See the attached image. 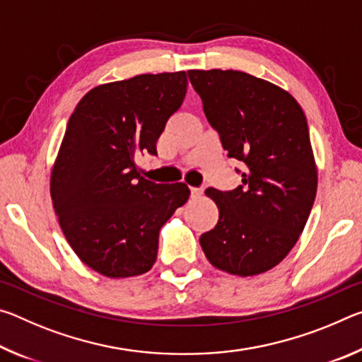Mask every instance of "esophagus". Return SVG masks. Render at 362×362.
I'll return each instance as SVG.
<instances>
[{
  "label": "esophagus",
  "mask_w": 362,
  "mask_h": 362,
  "mask_svg": "<svg viewBox=\"0 0 362 362\" xmlns=\"http://www.w3.org/2000/svg\"><path fill=\"white\" fill-rule=\"evenodd\" d=\"M189 189H192V198H193V199H198V198H201V194H203V188L192 187Z\"/></svg>",
  "instance_id": "34e87169"
}]
</instances>
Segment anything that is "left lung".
Listing matches in <instances>:
<instances>
[{"mask_svg": "<svg viewBox=\"0 0 362 362\" xmlns=\"http://www.w3.org/2000/svg\"><path fill=\"white\" fill-rule=\"evenodd\" d=\"M220 142L244 164L243 185L207 188L218 222L199 243L214 267L265 273L298 241L315 203L317 169L302 107L279 86L236 70H188Z\"/></svg>", "mask_w": 362, "mask_h": 362, "instance_id": "8db88e82", "label": "left lung"}]
</instances>
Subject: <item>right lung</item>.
<instances>
[{
  "label": "right lung",
  "mask_w": 362,
  "mask_h": 362,
  "mask_svg": "<svg viewBox=\"0 0 362 362\" xmlns=\"http://www.w3.org/2000/svg\"><path fill=\"white\" fill-rule=\"evenodd\" d=\"M187 73H145L100 84L71 113L51 173V198L66 241L107 278L148 272L161 226L188 201L185 183L140 175L139 153L156 140L187 94Z\"/></svg>",
  "instance_id": "right-lung-1"
}]
</instances>
